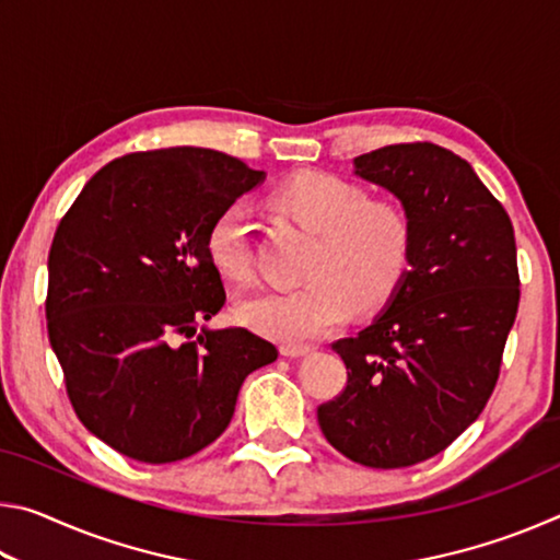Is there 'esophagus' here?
I'll list each match as a JSON object with an SVG mask.
<instances>
[{
  "label": "esophagus",
  "mask_w": 560,
  "mask_h": 560,
  "mask_svg": "<svg viewBox=\"0 0 560 560\" xmlns=\"http://www.w3.org/2000/svg\"><path fill=\"white\" fill-rule=\"evenodd\" d=\"M314 353V346H303V343H281V355L287 358H303Z\"/></svg>",
  "instance_id": "obj_1"
}]
</instances>
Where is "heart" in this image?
Masks as SVG:
<instances>
[{
  "mask_svg": "<svg viewBox=\"0 0 560 560\" xmlns=\"http://www.w3.org/2000/svg\"><path fill=\"white\" fill-rule=\"evenodd\" d=\"M273 205L303 230L316 234L301 287L261 291L240 303V318L271 338L301 343L358 314L390 303L412 267L415 224L400 202L371 200L350 179L301 173L287 179ZM207 254L230 279L252 271L249 207L230 202L207 232Z\"/></svg>",
  "mask_w": 560,
  "mask_h": 560,
  "instance_id": "b5f03b06",
  "label": "heart"
}]
</instances>
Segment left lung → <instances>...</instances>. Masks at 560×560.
Listing matches in <instances>:
<instances>
[{
    "label": "left lung",
    "instance_id": "obj_1",
    "mask_svg": "<svg viewBox=\"0 0 560 560\" xmlns=\"http://www.w3.org/2000/svg\"><path fill=\"white\" fill-rule=\"evenodd\" d=\"M353 167L410 212L415 252L383 314L334 343L348 383L318 424L348 459L400 469L447 450L494 393L518 311L514 226L452 150L387 145Z\"/></svg>",
    "mask_w": 560,
    "mask_h": 560
}]
</instances>
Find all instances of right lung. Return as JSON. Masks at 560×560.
<instances>
[{
    "label": "right lung",
    "instance_id": "add662e5",
    "mask_svg": "<svg viewBox=\"0 0 560 560\" xmlns=\"http://www.w3.org/2000/svg\"><path fill=\"white\" fill-rule=\"evenodd\" d=\"M264 177L210 148L122 155L54 234L46 320L66 393L86 430L130 459L205 450L230 424L244 377L279 355L246 328L197 330L226 299L210 224Z\"/></svg>",
    "mask_w": 560,
    "mask_h": 560
}]
</instances>
